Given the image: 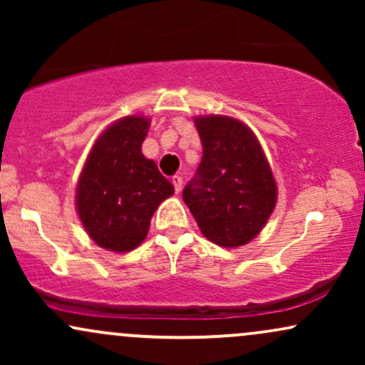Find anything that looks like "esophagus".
I'll list each match as a JSON object with an SVG mask.
<instances>
[{"mask_svg":"<svg viewBox=\"0 0 365 365\" xmlns=\"http://www.w3.org/2000/svg\"><path fill=\"white\" fill-rule=\"evenodd\" d=\"M171 182H173L175 192H177V194H180V192H182V187H183V178L178 177V175H175V177L171 178Z\"/></svg>","mask_w":365,"mask_h":365,"instance_id":"34e87169","label":"esophagus"}]
</instances>
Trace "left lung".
<instances>
[{
  "instance_id": "1",
  "label": "left lung",
  "mask_w": 365,
  "mask_h": 365,
  "mask_svg": "<svg viewBox=\"0 0 365 365\" xmlns=\"http://www.w3.org/2000/svg\"><path fill=\"white\" fill-rule=\"evenodd\" d=\"M202 161L183 188V200L202 235L221 247L250 242L269 220L276 183L250 128L230 116L195 120Z\"/></svg>"
}]
</instances>
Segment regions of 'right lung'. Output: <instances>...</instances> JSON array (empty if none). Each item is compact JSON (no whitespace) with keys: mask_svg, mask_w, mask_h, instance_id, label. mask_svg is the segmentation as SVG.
<instances>
[{"mask_svg":"<svg viewBox=\"0 0 365 365\" xmlns=\"http://www.w3.org/2000/svg\"><path fill=\"white\" fill-rule=\"evenodd\" d=\"M149 132L144 116H127L104 130L77 185V211L89 237L103 249L128 252L144 242L150 217L175 188L144 158Z\"/></svg>","mask_w":365,"mask_h":365,"instance_id":"add662e5","label":"right lung"}]
</instances>
